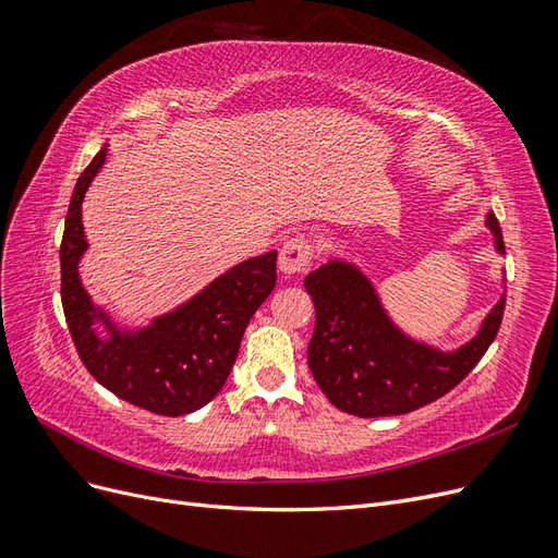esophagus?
<instances>
[{
    "label": "esophagus",
    "instance_id": "34e87169",
    "mask_svg": "<svg viewBox=\"0 0 558 558\" xmlns=\"http://www.w3.org/2000/svg\"><path fill=\"white\" fill-rule=\"evenodd\" d=\"M314 256V244L307 234H295L286 240L279 251V269L283 277H300L305 275Z\"/></svg>",
    "mask_w": 558,
    "mask_h": 558
}]
</instances>
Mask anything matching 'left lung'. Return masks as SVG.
<instances>
[{"label":"left lung","instance_id":"left-lung-1","mask_svg":"<svg viewBox=\"0 0 558 558\" xmlns=\"http://www.w3.org/2000/svg\"><path fill=\"white\" fill-rule=\"evenodd\" d=\"M486 228L505 253L492 211ZM305 289L316 307L307 347L312 375L337 410L363 418L408 414L449 393L492 347L505 312L502 295L468 344L440 351L393 326L375 286L356 265L332 258L305 277Z\"/></svg>","mask_w":558,"mask_h":558}]
</instances>
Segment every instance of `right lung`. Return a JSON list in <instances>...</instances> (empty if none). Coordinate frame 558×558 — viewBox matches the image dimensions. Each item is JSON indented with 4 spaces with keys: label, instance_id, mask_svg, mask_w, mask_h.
<instances>
[{
    "label": "right lung",
    "instance_id": "add662e5",
    "mask_svg": "<svg viewBox=\"0 0 558 558\" xmlns=\"http://www.w3.org/2000/svg\"><path fill=\"white\" fill-rule=\"evenodd\" d=\"M107 146L76 181L60 244V295L66 326L88 373L134 408L162 416L191 414L221 391L238 359L251 316L277 286V251L248 258L214 279L205 291L142 330H121L93 305L78 277L88 248L81 202L105 165ZM105 325L108 337L96 332Z\"/></svg>",
    "mask_w": 558,
    "mask_h": 558
}]
</instances>
